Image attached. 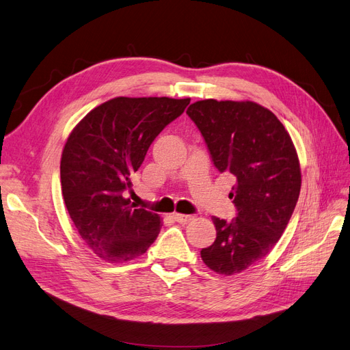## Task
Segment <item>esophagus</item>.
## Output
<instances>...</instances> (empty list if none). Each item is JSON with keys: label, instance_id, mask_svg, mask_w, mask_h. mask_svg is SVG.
Here are the masks:
<instances>
[{"label": "esophagus", "instance_id": "obj_1", "mask_svg": "<svg viewBox=\"0 0 350 350\" xmlns=\"http://www.w3.org/2000/svg\"><path fill=\"white\" fill-rule=\"evenodd\" d=\"M173 218H174V221H176V222L182 224V225L189 224L190 221H193V217H191V215H183V213H174Z\"/></svg>", "mask_w": 350, "mask_h": 350}]
</instances>
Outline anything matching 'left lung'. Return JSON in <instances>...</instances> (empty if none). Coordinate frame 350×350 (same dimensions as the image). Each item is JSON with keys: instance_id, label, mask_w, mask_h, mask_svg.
<instances>
[{"instance_id": "1", "label": "left lung", "mask_w": 350, "mask_h": 350, "mask_svg": "<svg viewBox=\"0 0 350 350\" xmlns=\"http://www.w3.org/2000/svg\"><path fill=\"white\" fill-rule=\"evenodd\" d=\"M186 113L204 137L213 165L230 173L237 208L231 222L213 217L217 239L202 249L204 263L219 275H235L273 249L295 209L301 168L288 131L254 101L200 100Z\"/></svg>"}]
</instances>
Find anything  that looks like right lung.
<instances>
[{
  "label": "right lung",
  "instance_id": "add662e5",
  "mask_svg": "<svg viewBox=\"0 0 350 350\" xmlns=\"http://www.w3.org/2000/svg\"><path fill=\"white\" fill-rule=\"evenodd\" d=\"M190 98L115 97L70 133L61 157L65 206L84 243L107 263L144 254L161 228L157 213L123 196L150 145Z\"/></svg>",
  "mask_w": 350,
  "mask_h": 350
}]
</instances>
